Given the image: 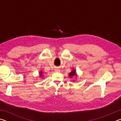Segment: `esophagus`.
I'll return each mask as SVG.
<instances>
[{
	"instance_id": "esophagus-1",
	"label": "esophagus",
	"mask_w": 121,
	"mask_h": 121,
	"mask_svg": "<svg viewBox=\"0 0 121 121\" xmlns=\"http://www.w3.org/2000/svg\"><path fill=\"white\" fill-rule=\"evenodd\" d=\"M55 71H56V72H60V69H58V68H56V69H55Z\"/></svg>"
}]
</instances>
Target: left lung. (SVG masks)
<instances>
[{
    "label": "left lung",
    "instance_id": "1",
    "mask_svg": "<svg viewBox=\"0 0 121 121\" xmlns=\"http://www.w3.org/2000/svg\"><path fill=\"white\" fill-rule=\"evenodd\" d=\"M70 78L73 77V76H77V74L76 73V71L75 70V69H73L72 70H71V72L69 73L68 74ZM73 82H74V81H73Z\"/></svg>",
    "mask_w": 121,
    "mask_h": 121
}]
</instances>
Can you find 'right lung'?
Wrapping results in <instances>:
<instances>
[{"label": "right lung", "instance_id": "1", "mask_svg": "<svg viewBox=\"0 0 121 121\" xmlns=\"http://www.w3.org/2000/svg\"><path fill=\"white\" fill-rule=\"evenodd\" d=\"M43 73H44L42 71H40V72H39V76L40 77H43Z\"/></svg>", "mask_w": 121, "mask_h": 121}]
</instances>
